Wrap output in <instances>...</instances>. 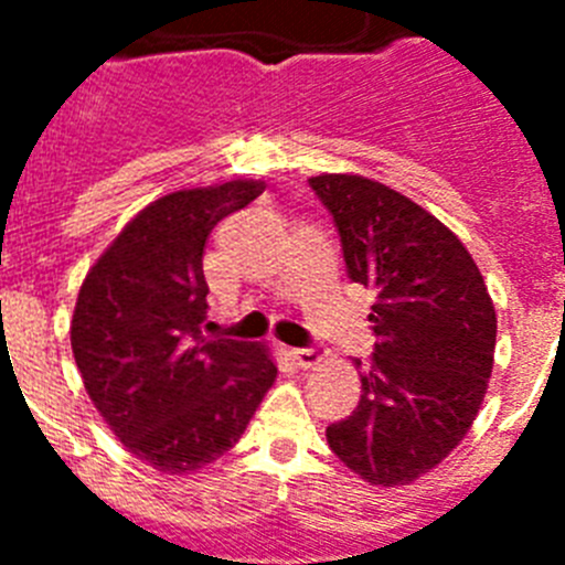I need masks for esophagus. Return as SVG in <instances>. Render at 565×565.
Wrapping results in <instances>:
<instances>
[{
    "mask_svg": "<svg viewBox=\"0 0 565 565\" xmlns=\"http://www.w3.org/2000/svg\"><path fill=\"white\" fill-rule=\"evenodd\" d=\"M291 356L299 367H317V364L328 356V351L326 348H294Z\"/></svg>",
    "mask_w": 565,
    "mask_h": 565,
    "instance_id": "esophagus-1",
    "label": "esophagus"
}]
</instances>
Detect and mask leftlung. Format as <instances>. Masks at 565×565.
<instances>
[{"instance_id":"1","label":"left lung","mask_w":565,"mask_h":565,"mask_svg":"<svg viewBox=\"0 0 565 565\" xmlns=\"http://www.w3.org/2000/svg\"><path fill=\"white\" fill-rule=\"evenodd\" d=\"M342 239L353 282L376 291L356 411L328 427L344 467L404 487L458 447L495 362V306L476 259L427 209L362 174L308 178Z\"/></svg>"}]
</instances>
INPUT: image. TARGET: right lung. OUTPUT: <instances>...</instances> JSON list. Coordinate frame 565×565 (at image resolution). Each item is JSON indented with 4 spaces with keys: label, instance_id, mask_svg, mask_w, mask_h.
I'll return each instance as SVG.
<instances>
[{
    "label": "right lung",
    "instance_id": "1",
    "mask_svg": "<svg viewBox=\"0 0 565 565\" xmlns=\"http://www.w3.org/2000/svg\"><path fill=\"white\" fill-rule=\"evenodd\" d=\"M259 181L181 189L135 214L82 282L70 344L115 438L167 476L232 450L277 379L266 344L203 337V248Z\"/></svg>",
    "mask_w": 565,
    "mask_h": 565
}]
</instances>
